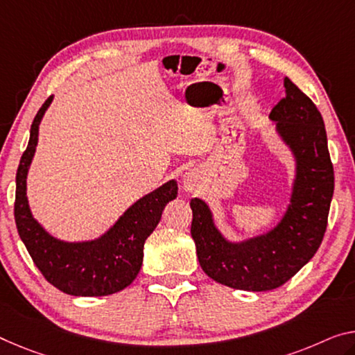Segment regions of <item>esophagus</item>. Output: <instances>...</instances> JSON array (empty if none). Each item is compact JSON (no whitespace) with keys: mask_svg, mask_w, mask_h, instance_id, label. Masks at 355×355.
Returning <instances> with one entry per match:
<instances>
[{"mask_svg":"<svg viewBox=\"0 0 355 355\" xmlns=\"http://www.w3.org/2000/svg\"><path fill=\"white\" fill-rule=\"evenodd\" d=\"M198 182H200V176L196 171H189L184 174V179H182V184H184V189L187 190V192H193L198 187Z\"/></svg>","mask_w":355,"mask_h":355,"instance_id":"esophagus-1","label":"esophagus"}]
</instances>
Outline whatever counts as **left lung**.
Segmentation results:
<instances>
[{
    "mask_svg": "<svg viewBox=\"0 0 355 355\" xmlns=\"http://www.w3.org/2000/svg\"><path fill=\"white\" fill-rule=\"evenodd\" d=\"M286 96L270 119L297 160L291 205L281 222L261 236L230 243L217 230L208 205L193 198L190 233L201 268L219 284L249 292L281 287L313 259L329 220L335 178L324 119L319 109L291 79Z\"/></svg>",
    "mask_w": 355,
    "mask_h": 355,
    "instance_id": "8db88e82",
    "label": "left lung"
}]
</instances>
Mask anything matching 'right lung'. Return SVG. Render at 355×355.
<instances>
[{"label": "right lung", "mask_w": 355, "mask_h": 355, "mask_svg": "<svg viewBox=\"0 0 355 355\" xmlns=\"http://www.w3.org/2000/svg\"><path fill=\"white\" fill-rule=\"evenodd\" d=\"M52 103L49 96L31 123L28 146L15 176V225L26 250L42 276L58 291L76 297H105L121 292L138 276L143 249L162 219L166 203L176 198L178 184L170 181L143 196L123 212L101 238L64 243L51 236L33 219L26 200V174L35 155L41 119Z\"/></svg>", "instance_id": "right-lung-1"}]
</instances>
